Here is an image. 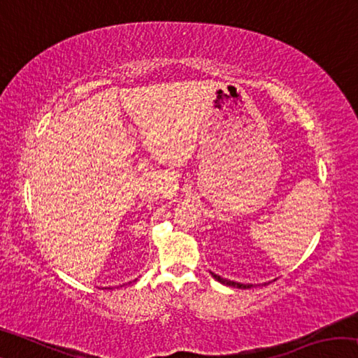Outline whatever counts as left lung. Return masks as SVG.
I'll return each mask as SVG.
<instances>
[{
	"label": "left lung",
	"mask_w": 358,
	"mask_h": 358,
	"mask_svg": "<svg viewBox=\"0 0 358 358\" xmlns=\"http://www.w3.org/2000/svg\"><path fill=\"white\" fill-rule=\"evenodd\" d=\"M211 276L215 278L216 281H220L221 284H226V286H230V287H237V289H251L254 284H241V282H237V281H230V280H226V278H221L220 275H215L213 271H210Z\"/></svg>",
	"instance_id": "1"
}]
</instances>
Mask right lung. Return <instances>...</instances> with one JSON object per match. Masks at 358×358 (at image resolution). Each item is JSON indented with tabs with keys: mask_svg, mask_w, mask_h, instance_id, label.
Listing matches in <instances>:
<instances>
[{
	"mask_svg": "<svg viewBox=\"0 0 358 358\" xmlns=\"http://www.w3.org/2000/svg\"><path fill=\"white\" fill-rule=\"evenodd\" d=\"M108 289H110V287H108Z\"/></svg>",
	"mask_w": 358,
	"mask_h": 358,
	"instance_id": "1",
	"label": "right lung"
}]
</instances>
